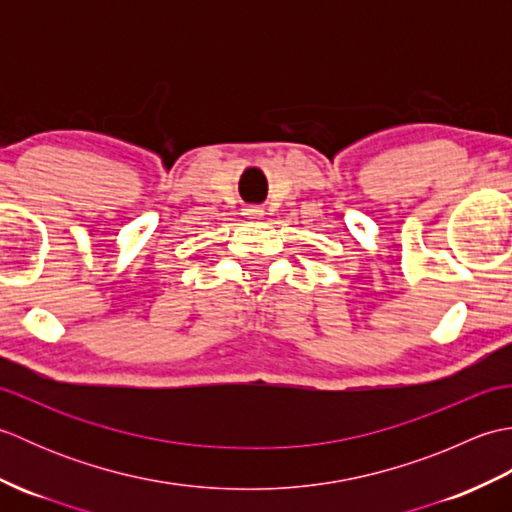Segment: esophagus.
Here are the masks:
<instances>
[{
    "instance_id": "1",
    "label": "esophagus",
    "mask_w": 512,
    "mask_h": 512,
    "mask_svg": "<svg viewBox=\"0 0 512 512\" xmlns=\"http://www.w3.org/2000/svg\"><path fill=\"white\" fill-rule=\"evenodd\" d=\"M244 215H246V217H253V220H257V217L264 215V211L257 209V206H250V209H244Z\"/></svg>"
}]
</instances>
